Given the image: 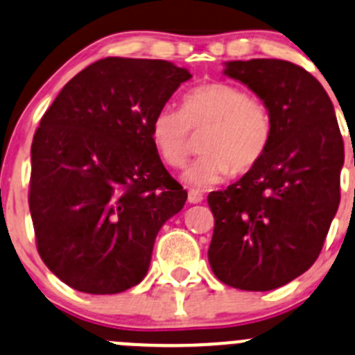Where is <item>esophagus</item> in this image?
I'll return each instance as SVG.
<instances>
[{"label": "esophagus", "instance_id": "34e87169", "mask_svg": "<svg viewBox=\"0 0 355 355\" xmlns=\"http://www.w3.org/2000/svg\"><path fill=\"white\" fill-rule=\"evenodd\" d=\"M202 194L199 191H194V189H192V191H189V194H187V201L191 202V205H198V202H201L202 201Z\"/></svg>", "mask_w": 355, "mask_h": 355}]
</instances>
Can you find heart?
<instances>
[{
  "label": "heart",
  "instance_id": "1",
  "mask_svg": "<svg viewBox=\"0 0 355 355\" xmlns=\"http://www.w3.org/2000/svg\"><path fill=\"white\" fill-rule=\"evenodd\" d=\"M192 133H205L199 147L202 156L185 168L182 180L194 189H209L260 163L272 139V114L241 86L206 83L182 97V111L164 105L150 125L154 149L171 168L187 161Z\"/></svg>",
  "mask_w": 355,
  "mask_h": 355
}]
</instances>
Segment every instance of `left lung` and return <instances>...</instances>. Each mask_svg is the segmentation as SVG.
<instances>
[{
	"label": "left lung",
	"instance_id": "left-lung-1",
	"mask_svg": "<svg viewBox=\"0 0 355 355\" xmlns=\"http://www.w3.org/2000/svg\"><path fill=\"white\" fill-rule=\"evenodd\" d=\"M272 114L260 163L209 192L215 216L208 260L227 286L270 291L311 269L340 205L343 139L321 83L297 64L251 58L225 64Z\"/></svg>",
	"mask_w": 355,
	"mask_h": 355
}]
</instances>
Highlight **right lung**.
Returning a JSON list of instances; mask_svg holds the SVG:
<instances>
[{
	"label": "right lung",
	"mask_w": 355,
	"mask_h": 355,
	"mask_svg": "<svg viewBox=\"0 0 355 355\" xmlns=\"http://www.w3.org/2000/svg\"><path fill=\"white\" fill-rule=\"evenodd\" d=\"M191 78L166 60L102 58L41 118L29 209L37 253L67 286L114 295L146 277L157 232L187 199L154 149L150 125Z\"/></svg>",
	"instance_id": "1"
}]
</instances>
